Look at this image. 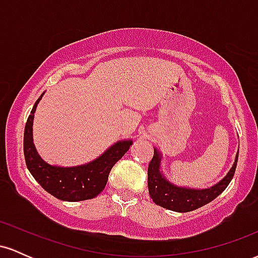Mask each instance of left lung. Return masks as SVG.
<instances>
[{
    "label": "left lung",
    "mask_w": 258,
    "mask_h": 258,
    "mask_svg": "<svg viewBox=\"0 0 258 258\" xmlns=\"http://www.w3.org/2000/svg\"><path fill=\"white\" fill-rule=\"evenodd\" d=\"M238 155L239 152L236 153L232 168L228 171L227 176L223 179L210 188L193 189L188 186L176 185L166 179L162 171L160 170L161 153L156 148H154V156L148 167V188H149L150 198L156 205L171 210V211H194L216 199L227 188L235 173Z\"/></svg>",
    "instance_id": "obj_1"
}]
</instances>
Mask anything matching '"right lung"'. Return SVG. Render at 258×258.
<instances>
[{
	"label": "right lung",
	"instance_id": "1",
	"mask_svg": "<svg viewBox=\"0 0 258 258\" xmlns=\"http://www.w3.org/2000/svg\"><path fill=\"white\" fill-rule=\"evenodd\" d=\"M43 93L36 100L24 130V156L28 170L46 191L63 201L93 199L105 188L112 166L122 158L133 142L119 141L112 144L93 161L74 167H60L47 164L38 155L32 138V122L36 106Z\"/></svg>",
	"mask_w": 258,
	"mask_h": 258
}]
</instances>
